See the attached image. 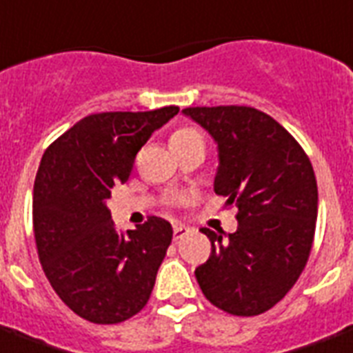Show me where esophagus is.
<instances>
[{"label": "esophagus", "instance_id": "1", "mask_svg": "<svg viewBox=\"0 0 353 353\" xmlns=\"http://www.w3.org/2000/svg\"><path fill=\"white\" fill-rule=\"evenodd\" d=\"M188 228H185V225H176L174 228V241H179V239H183V236L188 235Z\"/></svg>", "mask_w": 353, "mask_h": 353}]
</instances>
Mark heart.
<instances>
[{
  "label": "heart",
  "instance_id": "b5f03b06",
  "mask_svg": "<svg viewBox=\"0 0 353 353\" xmlns=\"http://www.w3.org/2000/svg\"><path fill=\"white\" fill-rule=\"evenodd\" d=\"M188 137H200V133L194 131V129H179V131L174 133V137H172V142L183 141V139H188Z\"/></svg>",
  "mask_w": 353,
  "mask_h": 353
}]
</instances>
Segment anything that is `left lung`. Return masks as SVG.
I'll return each instance as SVG.
<instances>
[{"mask_svg": "<svg viewBox=\"0 0 353 353\" xmlns=\"http://www.w3.org/2000/svg\"><path fill=\"white\" fill-rule=\"evenodd\" d=\"M219 146L214 192L236 205L235 233L203 228L209 259L196 268L212 305L236 316L274 307L305 268L319 211L313 165L287 129L254 107H188Z\"/></svg>", "mask_w": 353, "mask_h": 353, "instance_id": "8db88e82", "label": "left lung"}]
</instances>
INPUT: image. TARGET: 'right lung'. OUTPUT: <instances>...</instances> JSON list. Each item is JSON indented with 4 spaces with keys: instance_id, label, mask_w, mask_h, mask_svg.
<instances>
[{
    "instance_id": "obj_1",
    "label": "right lung",
    "mask_w": 353,
    "mask_h": 353,
    "mask_svg": "<svg viewBox=\"0 0 353 353\" xmlns=\"http://www.w3.org/2000/svg\"><path fill=\"white\" fill-rule=\"evenodd\" d=\"M179 112H98L50 144L33 190V230L46 278L81 319L118 324L150 300L172 242V225L150 216L137 230L114 228L107 200L125 183L137 153Z\"/></svg>"
}]
</instances>
